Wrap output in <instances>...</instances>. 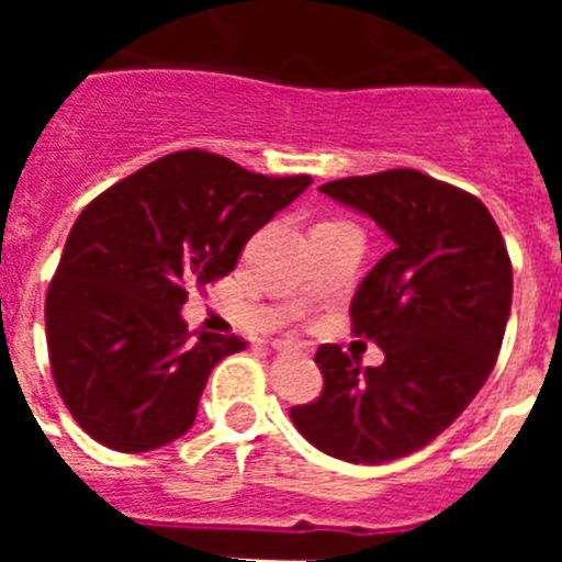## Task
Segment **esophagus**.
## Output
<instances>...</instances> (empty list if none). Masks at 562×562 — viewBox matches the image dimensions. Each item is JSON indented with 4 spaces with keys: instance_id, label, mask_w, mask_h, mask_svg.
Returning <instances> with one entry per match:
<instances>
[{
    "instance_id": "1",
    "label": "esophagus",
    "mask_w": 562,
    "mask_h": 562,
    "mask_svg": "<svg viewBox=\"0 0 562 562\" xmlns=\"http://www.w3.org/2000/svg\"><path fill=\"white\" fill-rule=\"evenodd\" d=\"M270 346L276 351H284V355H295V351H301L297 346H292V342H286V340H272Z\"/></svg>"
}]
</instances>
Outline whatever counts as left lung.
I'll use <instances>...</instances> for the list:
<instances>
[{
    "label": "left lung",
    "instance_id": "1",
    "mask_svg": "<svg viewBox=\"0 0 562 562\" xmlns=\"http://www.w3.org/2000/svg\"><path fill=\"white\" fill-rule=\"evenodd\" d=\"M321 191L394 241L351 301L355 335L385 362L362 369L326 342L315 355L324 391L290 416L326 456L382 464L430 445L481 391L513 310V265L484 202L414 168Z\"/></svg>",
    "mask_w": 562,
    "mask_h": 562
}]
</instances>
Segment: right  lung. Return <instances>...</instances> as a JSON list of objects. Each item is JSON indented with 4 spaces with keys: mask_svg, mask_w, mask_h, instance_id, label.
Segmentation results:
<instances>
[{
    "mask_svg": "<svg viewBox=\"0 0 562 562\" xmlns=\"http://www.w3.org/2000/svg\"><path fill=\"white\" fill-rule=\"evenodd\" d=\"M312 186L220 154L177 151L89 202L64 245L44 324L53 380L89 436L146 453L188 434L213 366L247 340L182 321L191 286L236 267L247 238Z\"/></svg>",
    "mask_w": 562,
    "mask_h": 562,
    "instance_id": "add662e5",
    "label": "right lung"
}]
</instances>
